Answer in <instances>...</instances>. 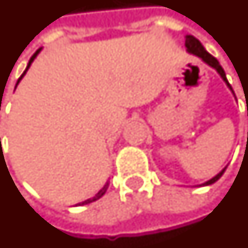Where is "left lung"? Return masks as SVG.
I'll return each mask as SVG.
<instances>
[{"label": "left lung", "instance_id": "8db88e82", "mask_svg": "<svg viewBox=\"0 0 248 248\" xmlns=\"http://www.w3.org/2000/svg\"><path fill=\"white\" fill-rule=\"evenodd\" d=\"M185 46H186V49L190 52V53H193V55H196V56H199V58H202L205 63L208 64V65H211V67H214L215 70L217 71L219 74H220V76L223 78V80L227 83V86L232 90V87H231V84L228 83V80H227L226 78V72H224V70L221 68V65L219 64V62L216 60V59L211 55V53H208V52L205 51V48L202 46V44L199 41V40L196 39V37H193V36H186V39H185ZM224 170H226V168L221 170L217 176H215L214 178H211L209 181H207L204 185H211L214 184L215 181H217L219 178L221 177V174L224 173Z\"/></svg>", "mask_w": 248, "mask_h": 248}]
</instances>
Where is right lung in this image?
<instances>
[{"label":"right lung","instance_id":"add662e5","mask_svg":"<svg viewBox=\"0 0 248 248\" xmlns=\"http://www.w3.org/2000/svg\"><path fill=\"white\" fill-rule=\"evenodd\" d=\"M40 52V49H37V51L34 52L33 53V56H32V58H31V60H29V63H28V67H27V70L24 71V74H22L21 76H20V79H18V82H20V80H21V78L24 75H25V74H27V71H28V68H29V67H31V64H32V62H33L34 60V58H36V56H37V53H39ZM17 82V83H18ZM106 189H107V185H105V188H102V189L99 190V192H98V193H96V195H95L94 197H91V199H88V200H86V202H83L82 204H88V202H95V200H98V199H99V197H102L103 196V195H105V193H106Z\"/></svg>","mask_w":248,"mask_h":248}]
</instances>
